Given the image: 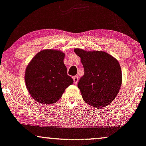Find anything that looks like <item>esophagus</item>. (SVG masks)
<instances>
[{
    "label": "esophagus",
    "instance_id": "esophagus-1",
    "mask_svg": "<svg viewBox=\"0 0 146 146\" xmlns=\"http://www.w3.org/2000/svg\"><path fill=\"white\" fill-rule=\"evenodd\" d=\"M73 82H74V84H77V82H78V80H79V76H78V75L74 76L73 77Z\"/></svg>",
    "mask_w": 146,
    "mask_h": 146
}]
</instances>
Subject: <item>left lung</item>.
Here are the masks:
<instances>
[{
    "label": "left lung",
    "mask_w": 146,
    "mask_h": 146,
    "mask_svg": "<svg viewBox=\"0 0 146 146\" xmlns=\"http://www.w3.org/2000/svg\"><path fill=\"white\" fill-rule=\"evenodd\" d=\"M84 68L78 86L87 104L102 108L110 104L122 84V71L118 60L104 51L75 48Z\"/></svg>",
    "instance_id": "8db88e82"
}]
</instances>
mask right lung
Returning <instances> with one entry per match:
<instances>
[{
  "label": "right lung",
  "instance_id": "obj_1",
  "mask_svg": "<svg viewBox=\"0 0 146 146\" xmlns=\"http://www.w3.org/2000/svg\"><path fill=\"white\" fill-rule=\"evenodd\" d=\"M65 54L58 50L39 52L27 64L25 82L27 91L36 102L52 104L61 98L73 80L67 75L63 60Z\"/></svg>",
  "mask_w": 146,
  "mask_h": 146
}]
</instances>
